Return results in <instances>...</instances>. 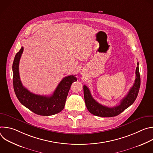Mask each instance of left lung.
Masks as SVG:
<instances>
[{"instance_id":"left-lung-1","label":"left lung","mask_w":153,"mask_h":153,"mask_svg":"<svg viewBox=\"0 0 153 153\" xmlns=\"http://www.w3.org/2000/svg\"><path fill=\"white\" fill-rule=\"evenodd\" d=\"M136 79L133 86L131 88L127 95L120 100L119 105L114 107H108L98 103L92 97L89 88L83 86V94L86 106L91 114L100 117H110L119 115L130 105H131L137 98L140 86V77L139 70V63L136 70Z\"/></svg>"}]
</instances>
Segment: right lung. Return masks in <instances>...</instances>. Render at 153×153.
<instances>
[{
  "mask_svg": "<svg viewBox=\"0 0 153 153\" xmlns=\"http://www.w3.org/2000/svg\"><path fill=\"white\" fill-rule=\"evenodd\" d=\"M23 51L24 47H22L15 56L12 67L14 90L18 100L24 106L38 115L48 116L60 113L64 108L71 84L77 81L76 76L71 75L64 77L51 96L33 94L25 88L20 79L19 65Z\"/></svg>",
  "mask_w": 153,
  "mask_h": 153,
  "instance_id": "add662e5",
  "label": "right lung"
}]
</instances>
